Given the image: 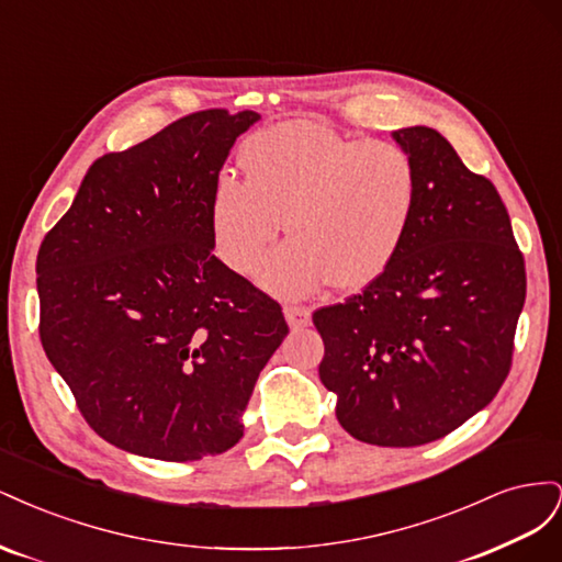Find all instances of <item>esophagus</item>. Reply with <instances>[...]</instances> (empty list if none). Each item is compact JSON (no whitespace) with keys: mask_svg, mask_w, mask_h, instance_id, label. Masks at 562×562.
Wrapping results in <instances>:
<instances>
[{"mask_svg":"<svg viewBox=\"0 0 562 562\" xmlns=\"http://www.w3.org/2000/svg\"><path fill=\"white\" fill-rule=\"evenodd\" d=\"M283 314H285L288 326H293V328L310 326V321H312V310L304 307V304H285Z\"/></svg>","mask_w":562,"mask_h":562,"instance_id":"obj_1","label":"esophagus"}]
</instances>
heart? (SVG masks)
I'll use <instances>...</instances> for the list:
<instances>
[{
  "label": "heart",
  "instance_id": "heart-1",
  "mask_svg": "<svg viewBox=\"0 0 562 562\" xmlns=\"http://www.w3.org/2000/svg\"><path fill=\"white\" fill-rule=\"evenodd\" d=\"M244 180L223 176L211 196L217 258L248 274L283 229L291 241L255 269L267 291L300 297L330 283L356 291L396 258L419 196L417 166L394 143H353L316 124L255 133Z\"/></svg>",
  "mask_w": 562,
  "mask_h": 562
}]
</instances>
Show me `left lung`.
<instances>
[{"instance_id":"1","label":"left lung","mask_w":562,"mask_h":562,"mask_svg":"<svg viewBox=\"0 0 562 562\" xmlns=\"http://www.w3.org/2000/svg\"><path fill=\"white\" fill-rule=\"evenodd\" d=\"M419 196L396 258L363 293L312 314L318 378L353 438L415 448L497 396L514 361L525 260L504 201L434 128L394 131Z\"/></svg>"}]
</instances>
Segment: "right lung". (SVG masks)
<instances>
[{
  "label": "right lung",
  "instance_id": "1",
  "mask_svg": "<svg viewBox=\"0 0 562 562\" xmlns=\"http://www.w3.org/2000/svg\"><path fill=\"white\" fill-rule=\"evenodd\" d=\"M260 114L201 110L100 157L37 255L40 339L89 427L161 462L244 436L281 304L213 255L211 196Z\"/></svg>",
  "mask_w": 562,
  "mask_h": 562
}]
</instances>
